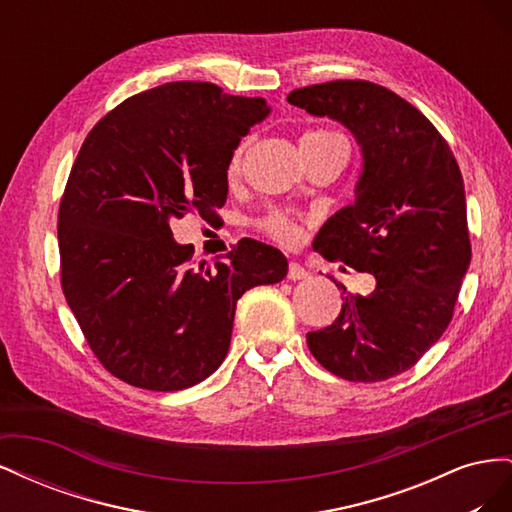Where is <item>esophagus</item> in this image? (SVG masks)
Masks as SVG:
<instances>
[{
	"label": "esophagus",
	"mask_w": 512,
	"mask_h": 512,
	"mask_svg": "<svg viewBox=\"0 0 512 512\" xmlns=\"http://www.w3.org/2000/svg\"><path fill=\"white\" fill-rule=\"evenodd\" d=\"M309 273L299 265V262H290L288 265V280L290 282H299V280H307Z\"/></svg>",
	"instance_id": "34e87169"
}]
</instances>
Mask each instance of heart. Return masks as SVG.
I'll use <instances>...</instances> for the list:
<instances>
[{
  "label": "heart",
  "mask_w": 512,
  "mask_h": 512,
  "mask_svg": "<svg viewBox=\"0 0 512 512\" xmlns=\"http://www.w3.org/2000/svg\"><path fill=\"white\" fill-rule=\"evenodd\" d=\"M335 141H342L346 143V138L342 134H337L333 130H327V128H316V130H309L303 134L301 143H335ZM241 158H243V147H239L235 151V156L230 158V164H228V177L230 179H237L239 173H241ZM267 230L271 232V237H275L280 243H286V245H294L299 241V228L294 226L290 220L282 218V215H275V218H271L267 222Z\"/></svg>",
  "instance_id": "heart-1"
}]
</instances>
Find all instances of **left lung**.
<instances>
[{"mask_svg":"<svg viewBox=\"0 0 512 512\" xmlns=\"http://www.w3.org/2000/svg\"><path fill=\"white\" fill-rule=\"evenodd\" d=\"M288 102L339 121L359 143L354 203L324 222L314 247L376 277L371 294L342 297L335 322L307 333V346L344 380L393 378L442 337L470 267L461 170L433 123L376 83L312 85Z\"/></svg>","mask_w":512,"mask_h":512,"instance_id":"1","label":"left lung"}]
</instances>
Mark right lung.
Masks as SVG:
<instances>
[{"mask_svg": "<svg viewBox=\"0 0 512 512\" xmlns=\"http://www.w3.org/2000/svg\"><path fill=\"white\" fill-rule=\"evenodd\" d=\"M269 113L262 98L179 81L121 102L87 134L59 205L61 288L115 378L162 393L203 382L226 359L241 294L286 277L267 243L192 265L170 230L224 207L232 153Z\"/></svg>", "mask_w": 512, "mask_h": 512, "instance_id": "add662e5", "label": "right lung"}]
</instances>
